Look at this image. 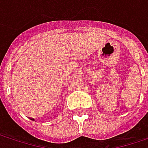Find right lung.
<instances>
[{
  "label": "right lung",
  "instance_id": "obj_1",
  "mask_svg": "<svg viewBox=\"0 0 148 148\" xmlns=\"http://www.w3.org/2000/svg\"><path fill=\"white\" fill-rule=\"evenodd\" d=\"M33 120H34V119H33Z\"/></svg>",
  "mask_w": 148,
  "mask_h": 148
}]
</instances>
